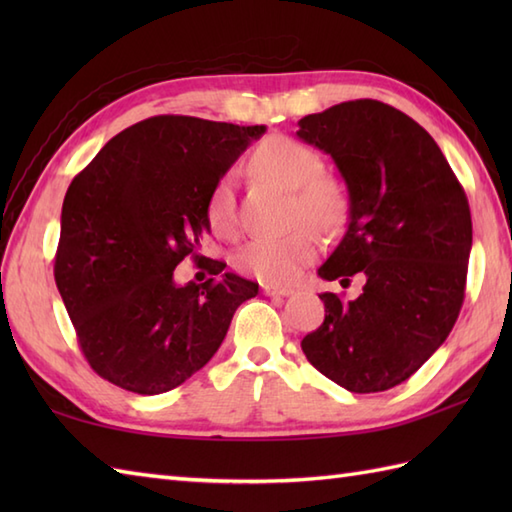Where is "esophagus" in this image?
Segmentation results:
<instances>
[{"mask_svg": "<svg viewBox=\"0 0 512 512\" xmlns=\"http://www.w3.org/2000/svg\"><path fill=\"white\" fill-rule=\"evenodd\" d=\"M262 292L268 297H288L292 295L290 288H281V286H270V284H264L262 286Z\"/></svg>", "mask_w": 512, "mask_h": 512, "instance_id": "obj_1", "label": "esophagus"}]
</instances>
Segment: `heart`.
Segmentation results:
<instances>
[{
    "label": "heart",
    "instance_id": "obj_1",
    "mask_svg": "<svg viewBox=\"0 0 512 512\" xmlns=\"http://www.w3.org/2000/svg\"><path fill=\"white\" fill-rule=\"evenodd\" d=\"M250 169L259 178L292 191V217L308 220L323 231H336L345 220L347 195L332 178H321V160L306 145L288 136H268L250 156ZM206 220L217 235L235 233V198L231 178H222L206 200ZM319 253V237L312 226H299L281 237H255L237 250L239 273L270 286H288L297 281Z\"/></svg>",
    "mask_w": 512,
    "mask_h": 512
}]
</instances>
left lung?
I'll list each match as a JSON object with an SVG mask.
<instances>
[{"instance_id":"1","label":"left lung","mask_w":512,"mask_h":512,"mask_svg":"<svg viewBox=\"0 0 512 512\" xmlns=\"http://www.w3.org/2000/svg\"><path fill=\"white\" fill-rule=\"evenodd\" d=\"M297 136L328 154L347 187L341 244L319 277L363 292H323L325 319L301 350L354 394L400 385L447 341L458 319L473 244L469 200L447 158L413 118L372 99L303 116Z\"/></svg>"}]
</instances>
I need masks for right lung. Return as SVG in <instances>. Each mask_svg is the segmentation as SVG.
<instances>
[{"instance_id":"add662e5","label":"right lung","mask_w":512,"mask_h":512,"mask_svg":"<svg viewBox=\"0 0 512 512\" xmlns=\"http://www.w3.org/2000/svg\"><path fill=\"white\" fill-rule=\"evenodd\" d=\"M266 125L154 116L123 129L72 180L54 279L88 363L143 396L211 361L235 310L259 286L209 259L204 284L173 270L211 233L206 200ZM195 259H206L195 255Z\"/></svg>"}]
</instances>
